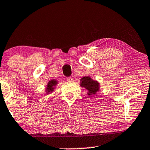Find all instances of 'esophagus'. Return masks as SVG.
Returning <instances> with one entry per match:
<instances>
[{"mask_svg": "<svg viewBox=\"0 0 150 150\" xmlns=\"http://www.w3.org/2000/svg\"><path fill=\"white\" fill-rule=\"evenodd\" d=\"M66 80L68 82H73L74 81V79H73V78H71V77H67V79H66Z\"/></svg>", "mask_w": 150, "mask_h": 150, "instance_id": "34e87169", "label": "esophagus"}]
</instances>
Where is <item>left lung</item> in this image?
I'll return each instance as SVG.
<instances>
[{"label": "left lung", "mask_w": 150, "mask_h": 150, "mask_svg": "<svg viewBox=\"0 0 150 150\" xmlns=\"http://www.w3.org/2000/svg\"><path fill=\"white\" fill-rule=\"evenodd\" d=\"M81 86L89 91V95H94L99 90V83L93 81L89 76H85L81 79Z\"/></svg>", "instance_id": "8db88e82"}]
</instances>
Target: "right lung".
Masks as SVG:
<instances>
[{
	"instance_id": "add662e5",
	"label": "right lung",
	"mask_w": 150,
	"mask_h": 150,
	"mask_svg": "<svg viewBox=\"0 0 150 150\" xmlns=\"http://www.w3.org/2000/svg\"><path fill=\"white\" fill-rule=\"evenodd\" d=\"M57 82L55 80H52L49 82L48 84V87H47V93H50V92L53 91V87L56 85Z\"/></svg>"
}]
</instances>
